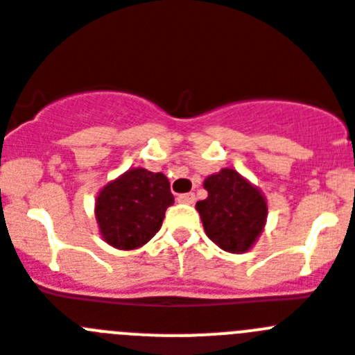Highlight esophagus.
<instances>
[{
    "mask_svg": "<svg viewBox=\"0 0 355 355\" xmlns=\"http://www.w3.org/2000/svg\"><path fill=\"white\" fill-rule=\"evenodd\" d=\"M178 200H180V202H184V205H192L193 200H196V193H180V196H178Z\"/></svg>",
    "mask_w": 355,
    "mask_h": 355,
    "instance_id": "1",
    "label": "esophagus"
}]
</instances>
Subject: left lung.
I'll list each match as a JSON object with an SVG mask.
<instances>
[{
  "instance_id": "1",
  "label": "left lung",
  "mask_w": 355,
  "mask_h": 355,
  "mask_svg": "<svg viewBox=\"0 0 355 355\" xmlns=\"http://www.w3.org/2000/svg\"><path fill=\"white\" fill-rule=\"evenodd\" d=\"M208 197L197 202L211 241L227 252H245L263 231L266 200L233 168H222L205 181Z\"/></svg>"
}]
</instances>
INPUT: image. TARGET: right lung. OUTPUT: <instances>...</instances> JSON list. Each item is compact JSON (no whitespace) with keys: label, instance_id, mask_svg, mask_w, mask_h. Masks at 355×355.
Returning a JSON list of instances; mask_svg holds the SVG:
<instances>
[{"label":"right lung","instance_id":"1","mask_svg":"<svg viewBox=\"0 0 355 355\" xmlns=\"http://www.w3.org/2000/svg\"><path fill=\"white\" fill-rule=\"evenodd\" d=\"M172 202L171 184L162 172L133 168L103 188L96 200V218L110 245L131 250L158 233Z\"/></svg>","mask_w":355,"mask_h":355}]
</instances>
